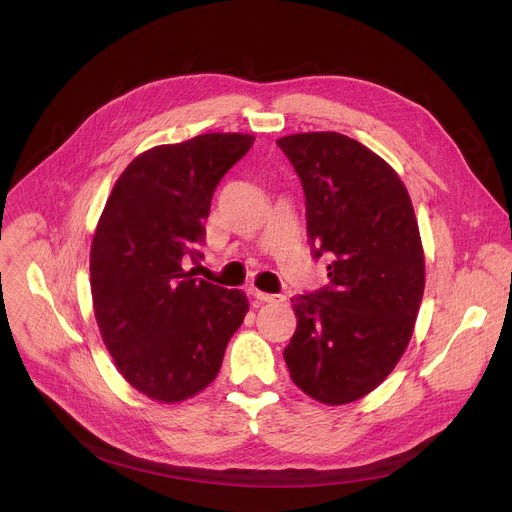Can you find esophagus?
Listing matches in <instances>:
<instances>
[{"label":"esophagus","mask_w":512,"mask_h":512,"mask_svg":"<svg viewBox=\"0 0 512 512\" xmlns=\"http://www.w3.org/2000/svg\"><path fill=\"white\" fill-rule=\"evenodd\" d=\"M251 294L259 303H280V301H284V297H280V294H267V292H261L257 288H253Z\"/></svg>","instance_id":"obj_1"}]
</instances>
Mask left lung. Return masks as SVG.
Listing matches in <instances>:
<instances>
[{"label": "left lung", "mask_w": 512, "mask_h": 512, "mask_svg": "<svg viewBox=\"0 0 512 512\" xmlns=\"http://www.w3.org/2000/svg\"><path fill=\"white\" fill-rule=\"evenodd\" d=\"M305 191L313 259L328 284L294 294L297 332L284 348L292 382L326 405L378 388L413 336L425 261L405 184L382 157L338 132L278 139Z\"/></svg>", "instance_id": "1"}]
</instances>
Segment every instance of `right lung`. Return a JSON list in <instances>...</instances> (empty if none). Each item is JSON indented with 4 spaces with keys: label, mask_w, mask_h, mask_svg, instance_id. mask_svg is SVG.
<instances>
[{
    "label": "right lung",
    "mask_w": 512,
    "mask_h": 512,
    "mask_svg": "<svg viewBox=\"0 0 512 512\" xmlns=\"http://www.w3.org/2000/svg\"><path fill=\"white\" fill-rule=\"evenodd\" d=\"M255 137L209 132L132 159L105 203L91 247V292L124 380L159 402L209 386L249 311L245 292L193 278L205 220L224 174Z\"/></svg>",
    "instance_id": "add662e5"
}]
</instances>
